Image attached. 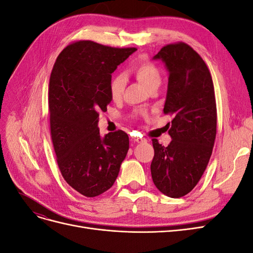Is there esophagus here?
Masks as SVG:
<instances>
[{
  "mask_svg": "<svg viewBox=\"0 0 253 253\" xmlns=\"http://www.w3.org/2000/svg\"><path fill=\"white\" fill-rule=\"evenodd\" d=\"M135 142H138V143H141V142H145L147 140H145L144 138H141V137H133L132 138Z\"/></svg>",
  "mask_w": 253,
  "mask_h": 253,
  "instance_id": "1",
  "label": "esophagus"
}]
</instances>
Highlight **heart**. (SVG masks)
Wrapping results in <instances>:
<instances>
[{"instance_id": "b5f03b06", "label": "heart", "mask_w": 253, "mask_h": 253, "mask_svg": "<svg viewBox=\"0 0 253 253\" xmlns=\"http://www.w3.org/2000/svg\"><path fill=\"white\" fill-rule=\"evenodd\" d=\"M131 72L143 86L149 91L153 88H158L162 83V73L159 68L148 60H141L134 64L131 68ZM126 77L125 74L118 73L114 75L110 81V94L114 100H118L125 93L126 86Z\"/></svg>"}]
</instances>
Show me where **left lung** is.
<instances>
[{
  "mask_svg": "<svg viewBox=\"0 0 253 253\" xmlns=\"http://www.w3.org/2000/svg\"><path fill=\"white\" fill-rule=\"evenodd\" d=\"M153 59L169 72L164 113L174 118L168 147L152 139V179L160 192L178 198L193 190L208 166L216 136L215 94L208 66L188 44L166 45Z\"/></svg>",
  "mask_w": 253,
  "mask_h": 253,
  "instance_id": "left-lung-1",
  "label": "left lung"
}]
</instances>
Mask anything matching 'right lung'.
I'll return each instance as SVG.
<instances>
[{
  "mask_svg": "<svg viewBox=\"0 0 253 253\" xmlns=\"http://www.w3.org/2000/svg\"><path fill=\"white\" fill-rule=\"evenodd\" d=\"M136 50L77 41L53 64L48 88L53 150L65 181L86 197L114 185L128 151L126 133L119 129L101 137L98 121L112 101V73Z\"/></svg>",
  "mask_w": 253,
  "mask_h": 253,
  "instance_id": "obj_1",
  "label": "right lung"
}]
</instances>
